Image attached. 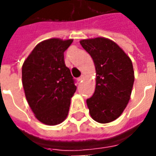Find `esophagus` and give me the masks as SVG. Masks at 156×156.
<instances>
[{
  "instance_id": "obj_1",
  "label": "esophagus",
  "mask_w": 156,
  "mask_h": 156,
  "mask_svg": "<svg viewBox=\"0 0 156 156\" xmlns=\"http://www.w3.org/2000/svg\"><path fill=\"white\" fill-rule=\"evenodd\" d=\"M84 78H85L84 75H82V76H81V77H80V78H78V82H82V81H83V79H84Z\"/></svg>"
}]
</instances>
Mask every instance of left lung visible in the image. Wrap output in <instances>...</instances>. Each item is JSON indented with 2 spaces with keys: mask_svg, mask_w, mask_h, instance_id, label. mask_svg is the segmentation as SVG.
Instances as JSON below:
<instances>
[{
  "mask_svg": "<svg viewBox=\"0 0 156 156\" xmlns=\"http://www.w3.org/2000/svg\"><path fill=\"white\" fill-rule=\"evenodd\" d=\"M82 47L94 60L96 87L87 99L93 119L107 124L119 117L130 99L134 81L132 61L115 41L105 37L83 39Z\"/></svg>",
  "mask_w": 156,
  "mask_h": 156,
  "instance_id": "8db88e82",
  "label": "left lung"
}]
</instances>
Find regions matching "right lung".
<instances>
[{
  "label": "right lung",
  "instance_id": "1",
  "mask_svg": "<svg viewBox=\"0 0 156 156\" xmlns=\"http://www.w3.org/2000/svg\"><path fill=\"white\" fill-rule=\"evenodd\" d=\"M73 41L50 38L41 41L22 65L26 98L35 117L47 125L61 124L67 118L77 89L64 62V51Z\"/></svg>",
  "mask_w": 156,
  "mask_h": 156
}]
</instances>
